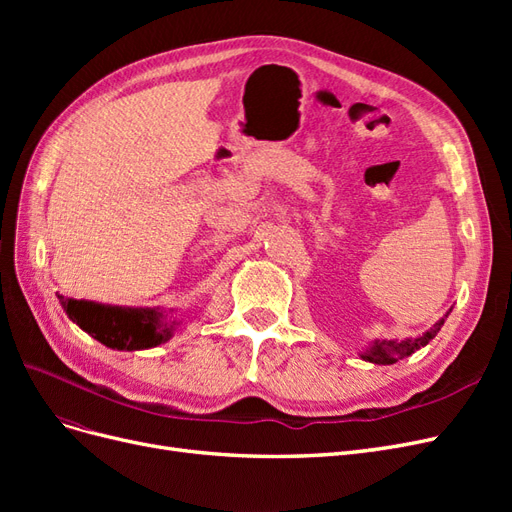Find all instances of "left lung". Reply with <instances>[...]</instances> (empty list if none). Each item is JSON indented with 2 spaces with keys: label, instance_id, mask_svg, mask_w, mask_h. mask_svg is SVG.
Wrapping results in <instances>:
<instances>
[{
  "label": "left lung",
  "instance_id": "8db88e82",
  "mask_svg": "<svg viewBox=\"0 0 512 512\" xmlns=\"http://www.w3.org/2000/svg\"><path fill=\"white\" fill-rule=\"evenodd\" d=\"M451 314V309L444 314V318H440L429 331H425L423 335L416 337H406V339H374L365 350L359 352V356L363 361H369L374 365H393L399 359H406L412 352L421 350L423 346H427L433 337L438 335V331L442 329L444 320Z\"/></svg>",
  "mask_w": 512,
  "mask_h": 512
}]
</instances>
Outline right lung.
Masks as SVG:
<instances>
[{"mask_svg":"<svg viewBox=\"0 0 512 512\" xmlns=\"http://www.w3.org/2000/svg\"><path fill=\"white\" fill-rule=\"evenodd\" d=\"M72 322L100 344L113 350L156 348L175 335L179 322L166 320L160 307H119L85 299H64L57 294Z\"/></svg>","mask_w":512,"mask_h":512,"instance_id":"right-lung-1","label":"right lung"}]
</instances>
